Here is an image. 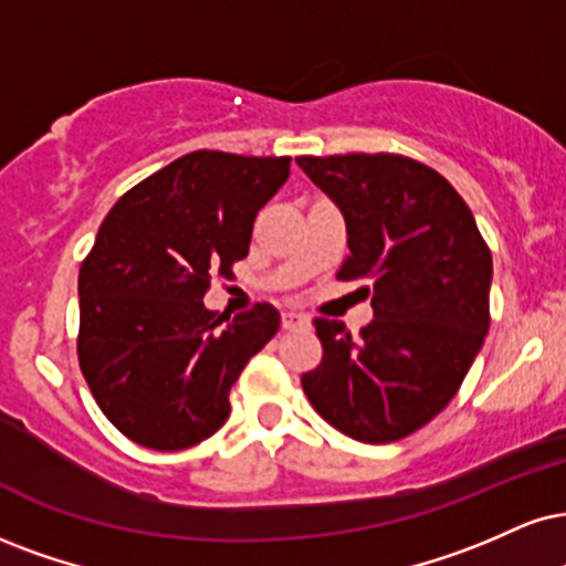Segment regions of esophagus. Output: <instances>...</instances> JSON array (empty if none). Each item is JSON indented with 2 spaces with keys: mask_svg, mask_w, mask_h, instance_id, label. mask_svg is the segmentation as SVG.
Returning a JSON list of instances; mask_svg holds the SVG:
<instances>
[{
  "mask_svg": "<svg viewBox=\"0 0 566 566\" xmlns=\"http://www.w3.org/2000/svg\"><path fill=\"white\" fill-rule=\"evenodd\" d=\"M285 331H296V327H310V317L298 315V312H283Z\"/></svg>",
  "mask_w": 566,
  "mask_h": 566,
  "instance_id": "obj_1",
  "label": "esophagus"
}]
</instances>
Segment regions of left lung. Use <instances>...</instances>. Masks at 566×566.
Masks as SVG:
<instances>
[{
	"label": "left lung",
	"instance_id": "left-lung-1",
	"mask_svg": "<svg viewBox=\"0 0 566 566\" xmlns=\"http://www.w3.org/2000/svg\"><path fill=\"white\" fill-rule=\"evenodd\" d=\"M336 201L352 254L338 281H361L375 319L354 338L317 317L323 361L306 399L361 443L411 436L446 409L491 325V249L470 207L432 167L401 155L298 157Z\"/></svg>",
	"mask_w": 566,
	"mask_h": 566
}]
</instances>
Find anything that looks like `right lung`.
I'll use <instances>...</instances> for the list:
<instances>
[{
    "label": "right lung",
    "mask_w": 566,
    "mask_h": 566,
    "mask_svg": "<svg viewBox=\"0 0 566 566\" xmlns=\"http://www.w3.org/2000/svg\"><path fill=\"white\" fill-rule=\"evenodd\" d=\"M289 170L291 157L191 151L99 226L78 272V361L104 417L138 446L180 451L218 432L241 369L281 327L268 302L226 319L201 298L249 254Z\"/></svg>",
    "instance_id": "obj_1"
}]
</instances>
